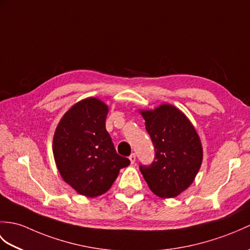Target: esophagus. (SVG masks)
<instances>
[{
    "label": "esophagus",
    "instance_id": "1",
    "mask_svg": "<svg viewBox=\"0 0 250 250\" xmlns=\"http://www.w3.org/2000/svg\"><path fill=\"white\" fill-rule=\"evenodd\" d=\"M129 160L131 161L132 164H134L135 161H136V155H135V153H132V154L129 156Z\"/></svg>",
    "mask_w": 250,
    "mask_h": 250
}]
</instances>
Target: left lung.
<instances>
[{"label": "left lung", "instance_id": "obj_1", "mask_svg": "<svg viewBox=\"0 0 250 250\" xmlns=\"http://www.w3.org/2000/svg\"><path fill=\"white\" fill-rule=\"evenodd\" d=\"M139 113L155 151L152 164L139 169L154 195L173 198L189 188L200 169L204 151L199 135L185 114L171 104Z\"/></svg>", "mask_w": 250, "mask_h": 250}]
</instances>
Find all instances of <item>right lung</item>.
Wrapping results in <instances>:
<instances>
[{
	"mask_svg": "<svg viewBox=\"0 0 250 250\" xmlns=\"http://www.w3.org/2000/svg\"><path fill=\"white\" fill-rule=\"evenodd\" d=\"M108 106L86 98L62 116L53 137L55 164L63 181L85 197H98L111 188L130 160L120 156L105 129Z\"/></svg>",
	"mask_w": 250,
	"mask_h": 250,
	"instance_id": "obj_1",
	"label": "right lung"
}]
</instances>
